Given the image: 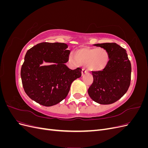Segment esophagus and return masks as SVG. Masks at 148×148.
<instances>
[{
	"label": "esophagus",
	"instance_id": "34e87169",
	"mask_svg": "<svg viewBox=\"0 0 148 148\" xmlns=\"http://www.w3.org/2000/svg\"><path fill=\"white\" fill-rule=\"evenodd\" d=\"M87 73H88L87 70H86L84 69H82V76H84L85 74Z\"/></svg>",
	"mask_w": 148,
	"mask_h": 148
}]
</instances>
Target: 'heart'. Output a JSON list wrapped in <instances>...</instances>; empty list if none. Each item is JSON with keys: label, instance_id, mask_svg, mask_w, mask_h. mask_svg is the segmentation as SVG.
<instances>
[{"label": "heart", "instance_id": "heart-1", "mask_svg": "<svg viewBox=\"0 0 148 148\" xmlns=\"http://www.w3.org/2000/svg\"><path fill=\"white\" fill-rule=\"evenodd\" d=\"M75 58L70 56L71 62L86 65L91 71H100L106 69L109 62L108 52L104 48L83 47L75 52Z\"/></svg>", "mask_w": 148, "mask_h": 148}]
</instances>
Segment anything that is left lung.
<instances>
[{"label":"left lung","instance_id":"left-lung-1","mask_svg":"<svg viewBox=\"0 0 148 148\" xmlns=\"http://www.w3.org/2000/svg\"><path fill=\"white\" fill-rule=\"evenodd\" d=\"M108 52L109 62L102 71H92L93 83L88 89L91 99L100 104H110L120 99L130 84L132 66L127 51L116 43L96 44Z\"/></svg>","mask_w":148,"mask_h":148}]
</instances>
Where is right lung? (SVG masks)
<instances>
[{"label": "right lung", "mask_w": 148, "mask_h": 148, "mask_svg": "<svg viewBox=\"0 0 148 148\" xmlns=\"http://www.w3.org/2000/svg\"><path fill=\"white\" fill-rule=\"evenodd\" d=\"M60 42H41L26 52L21 69L25 92L31 99L44 106H52L68 95L71 84L82 76V69L71 70L65 65L70 51ZM43 62L51 63L42 66Z\"/></svg>", "instance_id": "obj_1"}]
</instances>
